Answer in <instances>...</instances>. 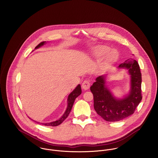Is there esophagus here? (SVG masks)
<instances>
[{"mask_svg":"<svg viewBox=\"0 0 158 158\" xmlns=\"http://www.w3.org/2000/svg\"><path fill=\"white\" fill-rule=\"evenodd\" d=\"M90 86V82L88 80H85L83 81V83H82V85H81V87L83 89L85 90H88V89H89Z\"/></svg>","mask_w":158,"mask_h":158,"instance_id":"esophagus-1","label":"esophagus"}]
</instances>
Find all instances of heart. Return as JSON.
<instances>
[{
    "instance_id": "obj_1",
    "label": "heart",
    "mask_w": 158,
    "mask_h": 158,
    "mask_svg": "<svg viewBox=\"0 0 158 158\" xmlns=\"http://www.w3.org/2000/svg\"><path fill=\"white\" fill-rule=\"evenodd\" d=\"M110 47L105 45H98L94 48L93 54L97 58L104 57L103 64L106 68H110L116 63L118 59V53L115 50H110Z\"/></svg>"
}]
</instances>
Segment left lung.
<instances>
[{"mask_svg":"<svg viewBox=\"0 0 158 158\" xmlns=\"http://www.w3.org/2000/svg\"><path fill=\"white\" fill-rule=\"evenodd\" d=\"M118 68L127 69L131 75V90L125 97L117 99L113 97L105 86L106 75L98 77L90 88L94 95V110L107 122L119 121L133 114L142 98V74L138 63L128 60Z\"/></svg>","mask_w":158,"mask_h":158,"instance_id":"1","label":"left lung"}]
</instances>
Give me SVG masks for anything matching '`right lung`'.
I'll list each match as a JSON object with an SVG mask.
<instances>
[{
	"mask_svg": "<svg viewBox=\"0 0 158 158\" xmlns=\"http://www.w3.org/2000/svg\"><path fill=\"white\" fill-rule=\"evenodd\" d=\"M45 43V41L40 43L38 45L35 47V48H38L40 47L41 46L44 45ZM81 94V86H80V85H78L77 86V88L69 94V95L68 97V107H67V109H66L65 113L63 114V115L60 119H58V120H56L55 122H50V123H43V124L45 126H52V127H56V126H58V125H60L68 117L69 113L72 110V108L73 106V103H74V101H75V98L78 96H79Z\"/></svg>",
	"mask_w": 158,
	"mask_h": 158,
	"instance_id": "1",
	"label": "right lung"
}]
</instances>
